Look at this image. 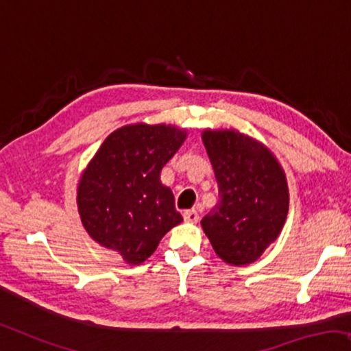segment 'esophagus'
I'll return each instance as SVG.
<instances>
[{
    "instance_id": "obj_1",
    "label": "esophagus",
    "mask_w": 351,
    "mask_h": 351,
    "mask_svg": "<svg viewBox=\"0 0 351 351\" xmlns=\"http://www.w3.org/2000/svg\"><path fill=\"white\" fill-rule=\"evenodd\" d=\"M182 218H184L186 223L195 224L197 221H199V213H197L195 210H187V211H184V215H182Z\"/></svg>"
}]
</instances>
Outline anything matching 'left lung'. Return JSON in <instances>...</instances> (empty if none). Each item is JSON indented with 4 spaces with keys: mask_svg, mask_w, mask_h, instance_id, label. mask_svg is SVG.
<instances>
[{
    "mask_svg": "<svg viewBox=\"0 0 351 351\" xmlns=\"http://www.w3.org/2000/svg\"><path fill=\"white\" fill-rule=\"evenodd\" d=\"M202 141L219 189L218 204L200 221L202 229L226 264H253L286 223L285 170L264 143L235 128H205Z\"/></svg>",
    "mask_w": 351,
    "mask_h": 351,
    "instance_id": "left-lung-1",
    "label": "left lung"
}]
</instances>
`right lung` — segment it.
Returning a JSON list of instances; mask_svg holds the SVG:
<instances>
[{"mask_svg":"<svg viewBox=\"0 0 351 351\" xmlns=\"http://www.w3.org/2000/svg\"><path fill=\"white\" fill-rule=\"evenodd\" d=\"M186 138V128L171 124L124 125L106 136L79 178L76 202L84 229L127 264L145 263L182 221L160 171Z\"/></svg>","mask_w":351,"mask_h":351,"instance_id":"1","label":"right lung"}]
</instances>
